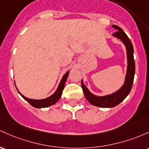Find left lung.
Instances as JSON below:
<instances>
[{
  "label": "left lung",
  "instance_id": "1",
  "mask_svg": "<svg viewBox=\"0 0 149 149\" xmlns=\"http://www.w3.org/2000/svg\"><path fill=\"white\" fill-rule=\"evenodd\" d=\"M112 27L117 29V32L113 34L114 37L120 39L124 42L127 48V60H128V66L127 72L126 75L125 84L122 88L116 93L109 95L99 97L93 95L84 86L83 81H81V87L83 91V93L87 99V100L93 105L97 106L100 107H113L119 104L121 102L125 99L130 93L132 85L134 82V78L135 74V62L134 58V48L128 36L122 30L121 27L117 25H112Z\"/></svg>",
  "mask_w": 149,
  "mask_h": 149
}]
</instances>
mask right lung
<instances>
[{"label": "right lung", "mask_w": 149, "mask_h": 149, "mask_svg": "<svg viewBox=\"0 0 149 149\" xmlns=\"http://www.w3.org/2000/svg\"><path fill=\"white\" fill-rule=\"evenodd\" d=\"M68 73H69V71L67 72L66 74L63 76V78H62L61 82H60L59 85H58V88H57L56 92L54 93L52 96H50V97H47V98L46 99H43V100L29 99L27 98V97H24V96L22 95V94H20V93H19V91L18 93L21 95V96H22L25 100H27V102L31 104V105L33 106L34 107H36V108H42V107H49V106L53 105L54 104L56 103L57 101H58V100H59L60 97H61L62 91H63V88H64L65 83H66V79L67 78H68Z\"/></svg>", "instance_id": "add662e5"}]
</instances>
